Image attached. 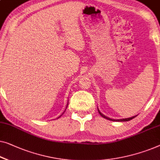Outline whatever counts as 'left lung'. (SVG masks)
<instances>
[{
    "label": "left lung",
    "mask_w": 160,
    "mask_h": 160,
    "mask_svg": "<svg viewBox=\"0 0 160 160\" xmlns=\"http://www.w3.org/2000/svg\"><path fill=\"white\" fill-rule=\"evenodd\" d=\"M98 112H99V114L101 115V116H102L103 118H106V119H108V120H112V121H120V122H122V121H128V120H132L133 118H135L136 115H135V116H133V117H131V118H124V119H119V120H114V119H111V118H108V117H106L105 115H104L103 114H102V113L99 112V110H98Z\"/></svg>",
    "instance_id": "left-lung-1"
}]
</instances>
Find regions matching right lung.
Wrapping results in <instances>:
<instances>
[{
  "label": "right lung",
  "instance_id": "add662e5",
  "mask_svg": "<svg viewBox=\"0 0 160 160\" xmlns=\"http://www.w3.org/2000/svg\"><path fill=\"white\" fill-rule=\"evenodd\" d=\"M67 106H68V105H67ZM66 108H67V107H66ZM61 116H60V117H61ZM60 117H59V118H60Z\"/></svg>",
  "mask_w": 160,
  "mask_h": 160
}]
</instances>
